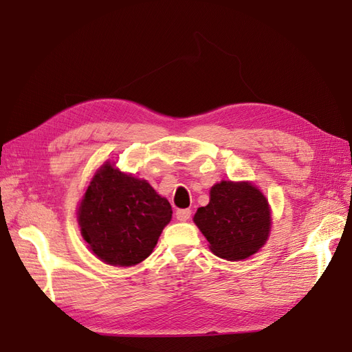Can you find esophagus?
I'll return each mask as SVG.
<instances>
[{
  "instance_id": "esophagus-1",
  "label": "esophagus",
  "mask_w": 352,
  "mask_h": 352,
  "mask_svg": "<svg viewBox=\"0 0 352 352\" xmlns=\"http://www.w3.org/2000/svg\"><path fill=\"white\" fill-rule=\"evenodd\" d=\"M190 214H192V211L189 208H180L176 211V219L180 221H186L190 217Z\"/></svg>"
}]
</instances>
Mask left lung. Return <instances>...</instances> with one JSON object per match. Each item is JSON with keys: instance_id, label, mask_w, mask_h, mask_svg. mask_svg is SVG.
<instances>
[{"instance_id": "left-lung-1", "label": "left lung", "mask_w": 352, "mask_h": 352, "mask_svg": "<svg viewBox=\"0 0 352 352\" xmlns=\"http://www.w3.org/2000/svg\"><path fill=\"white\" fill-rule=\"evenodd\" d=\"M194 221L217 257L239 261L267 241L272 217L260 189L250 182L223 180L211 188L210 202L197 210Z\"/></svg>"}]
</instances>
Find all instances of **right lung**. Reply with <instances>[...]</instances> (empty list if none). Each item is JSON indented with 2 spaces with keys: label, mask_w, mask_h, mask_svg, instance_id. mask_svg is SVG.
Here are the masks:
<instances>
[{
  "label": "right lung",
  "mask_w": 352,
  "mask_h": 352,
  "mask_svg": "<svg viewBox=\"0 0 352 352\" xmlns=\"http://www.w3.org/2000/svg\"><path fill=\"white\" fill-rule=\"evenodd\" d=\"M172 212L170 202L146 180L105 163L80 201L78 221L83 239L101 261L129 267L153 252Z\"/></svg>",
  "instance_id": "1"
}]
</instances>
